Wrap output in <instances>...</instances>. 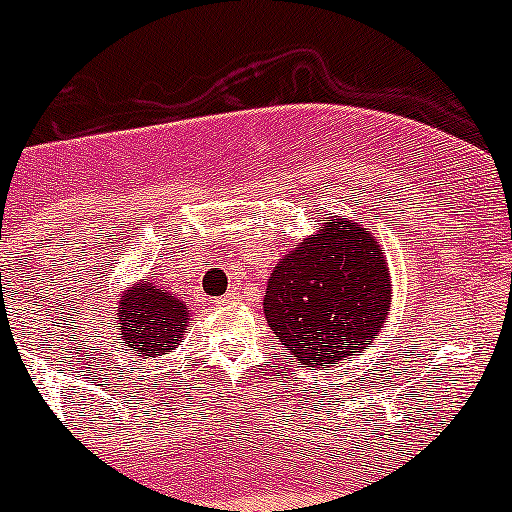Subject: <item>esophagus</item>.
<instances>
[{
  "label": "esophagus",
  "instance_id": "esophagus-1",
  "mask_svg": "<svg viewBox=\"0 0 512 512\" xmlns=\"http://www.w3.org/2000/svg\"><path fill=\"white\" fill-rule=\"evenodd\" d=\"M218 302L220 304H233V302H238V294L236 292H228V294H225V297H220Z\"/></svg>",
  "mask_w": 512,
  "mask_h": 512
}]
</instances>
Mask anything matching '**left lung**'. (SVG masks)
Wrapping results in <instances>:
<instances>
[{
  "instance_id": "obj_1",
  "label": "left lung",
  "mask_w": 512,
  "mask_h": 512,
  "mask_svg": "<svg viewBox=\"0 0 512 512\" xmlns=\"http://www.w3.org/2000/svg\"><path fill=\"white\" fill-rule=\"evenodd\" d=\"M391 274L378 238L335 215L274 266L264 314L289 358L330 368L370 345L391 312Z\"/></svg>"
}]
</instances>
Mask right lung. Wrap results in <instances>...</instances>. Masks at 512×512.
Listing matches in <instances>:
<instances>
[{"mask_svg":"<svg viewBox=\"0 0 512 512\" xmlns=\"http://www.w3.org/2000/svg\"><path fill=\"white\" fill-rule=\"evenodd\" d=\"M116 325L126 348L142 358H157L182 342V332L190 325V307L162 284L139 279L121 294Z\"/></svg>","mask_w":512,"mask_h":512,"instance_id":"add662e5","label":"right lung"}]
</instances>
